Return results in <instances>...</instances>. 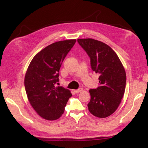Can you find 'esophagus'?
I'll return each mask as SVG.
<instances>
[{
  "mask_svg": "<svg viewBox=\"0 0 148 148\" xmlns=\"http://www.w3.org/2000/svg\"><path fill=\"white\" fill-rule=\"evenodd\" d=\"M82 91H83V88H79V89H76V90H75V91H74V92H75V93H78V92H81Z\"/></svg>",
  "mask_w": 148,
  "mask_h": 148,
  "instance_id": "1",
  "label": "esophagus"
}]
</instances>
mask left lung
<instances>
[{"instance_id":"8db88e82","label":"left lung","mask_w":148,"mask_h":148,"mask_svg":"<svg viewBox=\"0 0 148 148\" xmlns=\"http://www.w3.org/2000/svg\"><path fill=\"white\" fill-rule=\"evenodd\" d=\"M90 58L92 71L99 75V86L91 89L88 110L97 117H109L117 110L126 86V73L119 57L106 44L91 38L78 39Z\"/></svg>"}]
</instances>
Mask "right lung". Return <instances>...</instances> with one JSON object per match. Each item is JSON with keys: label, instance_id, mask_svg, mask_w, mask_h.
<instances>
[{"label": "right lung", "instance_id": "1", "mask_svg": "<svg viewBox=\"0 0 148 148\" xmlns=\"http://www.w3.org/2000/svg\"><path fill=\"white\" fill-rule=\"evenodd\" d=\"M76 42L69 39L52 43L38 52L31 60L25 77V88L31 106L48 120L60 118L71 97L68 89L56 86L59 81L62 62Z\"/></svg>", "mask_w": 148, "mask_h": 148}]
</instances>
